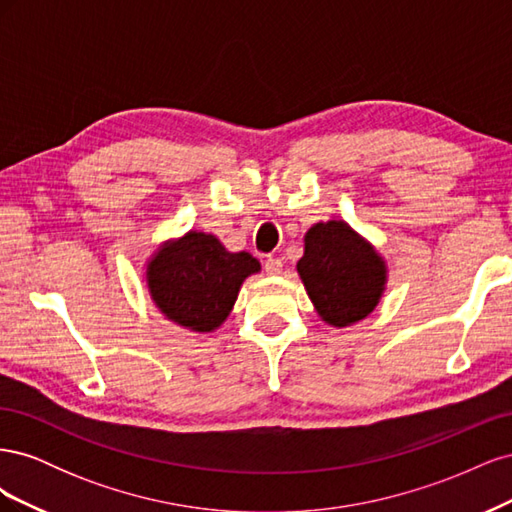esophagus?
<instances>
[{
	"label": "esophagus",
	"instance_id": "1",
	"mask_svg": "<svg viewBox=\"0 0 512 512\" xmlns=\"http://www.w3.org/2000/svg\"><path fill=\"white\" fill-rule=\"evenodd\" d=\"M282 260L280 258H273V256H269L267 260H265V271H267V275H280L282 273Z\"/></svg>",
	"mask_w": 512,
	"mask_h": 512
}]
</instances>
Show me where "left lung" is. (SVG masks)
Instances as JSON below:
<instances>
[{"instance_id": "1", "label": "left lung", "mask_w": 512, "mask_h": 512, "mask_svg": "<svg viewBox=\"0 0 512 512\" xmlns=\"http://www.w3.org/2000/svg\"><path fill=\"white\" fill-rule=\"evenodd\" d=\"M297 273L318 316L335 329L367 318L389 280L384 258L348 222H318L305 232Z\"/></svg>"}]
</instances>
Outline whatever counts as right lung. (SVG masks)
<instances>
[{"mask_svg":"<svg viewBox=\"0 0 512 512\" xmlns=\"http://www.w3.org/2000/svg\"><path fill=\"white\" fill-rule=\"evenodd\" d=\"M260 271L247 252H228L207 232L164 241L147 260L145 282L160 312L192 333H213L230 316L241 284Z\"/></svg>","mask_w":512,"mask_h":512,"instance_id":"add662e5","label":"right lung"}]
</instances>
